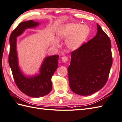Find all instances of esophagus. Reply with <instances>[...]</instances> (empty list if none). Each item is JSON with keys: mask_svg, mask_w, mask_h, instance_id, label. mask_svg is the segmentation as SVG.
Segmentation results:
<instances>
[{"mask_svg": "<svg viewBox=\"0 0 122 122\" xmlns=\"http://www.w3.org/2000/svg\"><path fill=\"white\" fill-rule=\"evenodd\" d=\"M61 59L63 62H64V63H66V62H67V61H68V57L66 56H63L61 57Z\"/></svg>", "mask_w": 122, "mask_h": 122, "instance_id": "obj_1", "label": "esophagus"}]
</instances>
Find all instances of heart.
I'll list each match as a JSON object with an SVG mask.
<instances>
[{
  "mask_svg": "<svg viewBox=\"0 0 122 122\" xmlns=\"http://www.w3.org/2000/svg\"><path fill=\"white\" fill-rule=\"evenodd\" d=\"M90 34V29L86 25L69 23L61 25L57 30L58 40H65V44L70 51L77 50L82 46Z\"/></svg>",
  "mask_w": 122,
  "mask_h": 122,
  "instance_id": "1",
  "label": "heart"
}]
</instances>
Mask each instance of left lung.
<instances>
[{"label":"left lung","mask_w":122,"mask_h":122,"mask_svg":"<svg viewBox=\"0 0 122 122\" xmlns=\"http://www.w3.org/2000/svg\"><path fill=\"white\" fill-rule=\"evenodd\" d=\"M93 38L71 53L68 67L70 88L80 96H89L106 84L112 65L111 42L97 24Z\"/></svg>","instance_id":"1"}]
</instances>
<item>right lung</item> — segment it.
Segmentation results:
<instances>
[{
  "label": "right lung",
  "mask_w": 122,
  "mask_h": 122,
  "mask_svg": "<svg viewBox=\"0 0 122 122\" xmlns=\"http://www.w3.org/2000/svg\"><path fill=\"white\" fill-rule=\"evenodd\" d=\"M39 23L33 20L21 22L10 35L9 64L13 79L20 90L32 98H40L47 95L52 89L51 78L58 67L59 56L46 57L40 69V74L32 77L25 76L18 65L17 52V37L26 29L35 28Z\"/></svg>",
  "instance_id": "right-lung-1"
}]
</instances>
